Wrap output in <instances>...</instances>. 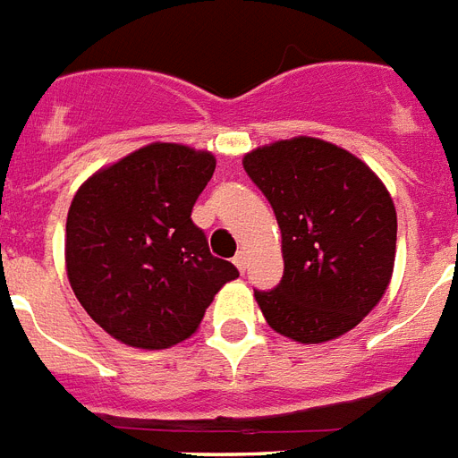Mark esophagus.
I'll return each mask as SVG.
<instances>
[{"label":"esophagus","instance_id":"obj_1","mask_svg":"<svg viewBox=\"0 0 458 458\" xmlns=\"http://www.w3.org/2000/svg\"><path fill=\"white\" fill-rule=\"evenodd\" d=\"M233 265L239 267V272H246V267H248V255H246V250H239V252H236V258H233Z\"/></svg>","mask_w":458,"mask_h":458}]
</instances>
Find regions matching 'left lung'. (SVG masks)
<instances>
[{"label": "left lung", "instance_id": "left-lung-1", "mask_svg": "<svg viewBox=\"0 0 458 458\" xmlns=\"http://www.w3.org/2000/svg\"><path fill=\"white\" fill-rule=\"evenodd\" d=\"M243 167L281 229V284L255 291L267 324L307 345L352 331L393 276L397 212L383 182L314 137L255 148Z\"/></svg>", "mask_w": 458, "mask_h": 458}]
</instances>
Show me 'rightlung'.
Wrapping results in <instances>:
<instances>
[{
    "label": "right lung",
    "mask_w": 458,
    "mask_h": 458,
    "mask_svg": "<svg viewBox=\"0 0 458 458\" xmlns=\"http://www.w3.org/2000/svg\"><path fill=\"white\" fill-rule=\"evenodd\" d=\"M215 156L148 144L78 189L65 222V269L91 319L120 343L165 350L196 333L239 269L210 255L191 210Z\"/></svg>",
    "instance_id": "right-lung-1"
}]
</instances>
